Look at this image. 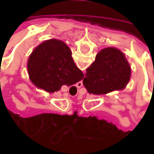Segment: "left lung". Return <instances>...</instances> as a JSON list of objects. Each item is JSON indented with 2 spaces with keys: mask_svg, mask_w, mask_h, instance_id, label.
I'll return each mask as SVG.
<instances>
[{
  "mask_svg": "<svg viewBox=\"0 0 154 154\" xmlns=\"http://www.w3.org/2000/svg\"><path fill=\"white\" fill-rule=\"evenodd\" d=\"M130 65L124 54L114 47L99 51L86 69L83 84L89 93L106 94L123 89L130 79Z\"/></svg>",
  "mask_w": 154,
  "mask_h": 154,
  "instance_id": "obj_1",
  "label": "left lung"
}]
</instances>
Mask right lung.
Here are the masks:
<instances>
[{
    "label": "right lung",
    "mask_w": 154,
    "mask_h": 154,
    "mask_svg": "<svg viewBox=\"0 0 154 154\" xmlns=\"http://www.w3.org/2000/svg\"><path fill=\"white\" fill-rule=\"evenodd\" d=\"M27 69L33 83L50 92L60 90L62 85H74L84 78L74 64L70 49L57 39L39 45L29 57Z\"/></svg>",
    "instance_id": "obj_1"
}]
</instances>
